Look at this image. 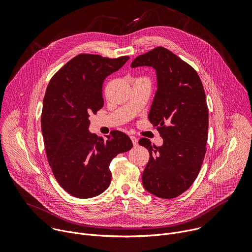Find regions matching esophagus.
<instances>
[{
	"instance_id": "obj_1",
	"label": "esophagus",
	"mask_w": 252,
	"mask_h": 252,
	"mask_svg": "<svg viewBox=\"0 0 252 252\" xmlns=\"http://www.w3.org/2000/svg\"><path fill=\"white\" fill-rule=\"evenodd\" d=\"M130 139H131V141H132V145H133L134 147H136V146H137V143H138L137 138H136L135 136H130Z\"/></svg>"
}]
</instances>
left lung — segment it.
I'll list each match as a JSON object with an SVG mask.
<instances>
[{
    "label": "left lung",
    "instance_id": "obj_1",
    "mask_svg": "<svg viewBox=\"0 0 252 252\" xmlns=\"http://www.w3.org/2000/svg\"><path fill=\"white\" fill-rule=\"evenodd\" d=\"M141 65L157 70L158 91L149 120L163 138L161 147L152 146L146 137L138 140L150 152L142 185L159 198H174L194 183L205 156V93L196 70L163 47L140 55L131 63V67Z\"/></svg>",
    "mask_w": 252,
    "mask_h": 252
}]
</instances>
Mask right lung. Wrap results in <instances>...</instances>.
I'll list each match as a JSON object with an SVG mask.
<instances>
[{"label": "right lung", "mask_w": 252, "mask_h": 252, "mask_svg": "<svg viewBox=\"0 0 252 252\" xmlns=\"http://www.w3.org/2000/svg\"><path fill=\"white\" fill-rule=\"evenodd\" d=\"M129 59L80 54L51 79L42 111V132L49 164L70 195L91 198L111 185L110 163L132 148L130 138L112 130L105 139L89 130L91 114L103 106L102 84Z\"/></svg>", "instance_id": "obj_1"}]
</instances>
